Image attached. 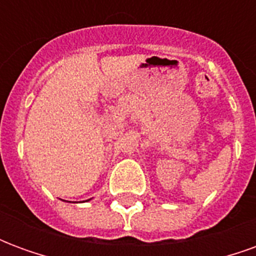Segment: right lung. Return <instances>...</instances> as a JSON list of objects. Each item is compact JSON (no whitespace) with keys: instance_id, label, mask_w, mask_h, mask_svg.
<instances>
[{"instance_id":"1","label":"right lung","mask_w":256,"mask_h":256,"mask_svg":"<svg viewBox=\"0 0 256 256\" xmlns=\"http://www.w3.org/2000/svg\"><path fill=\"white\" fill-rule=\"evenodd\" d=\"M89 200H90V198H89Z\"/></svg>"}]
</instances>
